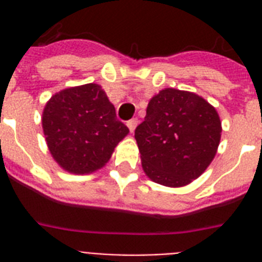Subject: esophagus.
<instances>
[{
	"mask_svg": "<svg viewBox=\"0 0 262 262\" xmlns=\"http://www.w3.org/2000/svg\"><path fill=\"white\" fill-rule=\"evenodd\" d=\"M137 122H139V121H137V119H136V118L129 119V121H127V122H126L127 127H129V130H130V132L135 130L136 126H137Z\"/></svg>",
	"mask_w": 262,
	"mask_h": 262,
	"instance_id": "1",
	"label": "esophagus"
}]
</instances>
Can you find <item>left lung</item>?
<instances>
[{"label": "left lung", "instance_id": "1", "mask_svg": "<svg viewBox=\"0 0 262 262\" xmlns=\"http://www.w3.org/2000/svg\"><path fill=\"white\" fill-rule=\"evenodd\" d=\"M222 123L201 96L166 88L149 100L135 130L145 174L164 186H185L199 178L217 151Z\"/></svg>", "mask_w": 262, "mask_h": 262}]
</instances>
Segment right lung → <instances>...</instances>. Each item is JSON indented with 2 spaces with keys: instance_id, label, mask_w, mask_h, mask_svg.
I'll use <instances>...</instances> for the list:
<instances>
[{
  "instance_id": "right-lung-1",
  "label": "right lung",
  "mask_w": 262,
  "mask_h": 262,
  "mask_svg": "<svg viewBox=\"0 0 262 262\" xmlns=\"http://www.w3.org/2000/svg\"><path fill=\"white\" fill-rule=\"evenodd\" d=\"M42 123L53 158L75 174H90L103 167L129 133L98 84L55 94L45 107Z\"/></svg>"
}]
</instances>
